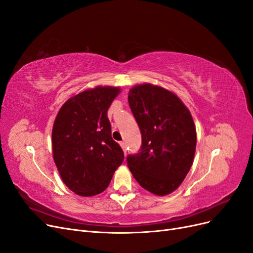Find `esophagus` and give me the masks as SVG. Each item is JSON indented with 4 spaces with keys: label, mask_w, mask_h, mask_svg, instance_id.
Returning a JSON list of instances; mask_svg holds the SVG:
<instances>
[{
    "label": "esophagus",
    "mask_w": 253,
    "mask_h": 253,
    "mask_svg": "<svg viewBox=\"0 0 253 253\" xmlns=\"http://www.w3.org/2000/svg\"><path fill=\"white\" fill-rule=\"evenodd\" d=\"M120 146H121V149L124 150L125 155H126V143L125 141H121V142H120Z\"/></svg>",
    "instance_id": "esophagus-1"
}]
</instances>
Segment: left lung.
I'll return each instance as SVG.
<instances>
[{"label":"left lung","instance_id":"8db88e82","mask_svg":"<svg viewBox=\"0 0 253 253\" xmlns=\"http://www.w3.org/2000/svg\"><path fill=\"white\" fill-rule=\"evenodd\" d=\"M128 104L141 132L139 153L127 167L144 189L157 196L176 190L194 162L197 133L190 112L176 94L143 84L128 92Z\"/></svg>","mask_w":253,"mask_h":253}]
</instances>
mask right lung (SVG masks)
<instances>
[{
	"label": "right lung",
	"instance_id": "right-lung-1",
	"mask_svg": "<svg viewBox=\"0 0 253 253\" xmlns=\"http://www.w3.org/2000/svg\"><path fill=\"white\" fill-rule=\"evenodd\" d=\"M117 86H96L69 98L52 129V153L60 178L73 193L91 197L106 189L125 155L112 139L108 110Z\"/></svg>",
	"mask_w": 253,
	"mask_h": 253
}]
</instances>
